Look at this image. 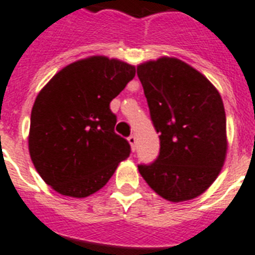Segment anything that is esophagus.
<instances>
[{
	"label": "esophagus",
	"instance_id": "esophagus-1",
	"mask_svg": "<svg viewBox=\"0 0 255 255\" xmlns=\"http://www.w3.org/2000/svg\"><path fill=\"white\" fill-rule=\"evenodd\" d=\"M128 143L131 144L132 151H135V148H136V136L135 135L129 136V137H128Z\"/></svg>",
	"mask_w": 255,
	"mask_h": 255
}]
</instances>
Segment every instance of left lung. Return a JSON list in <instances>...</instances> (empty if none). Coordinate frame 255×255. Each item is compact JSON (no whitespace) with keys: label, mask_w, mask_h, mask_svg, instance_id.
I'll return each mask as SVG.
<instances>
[{"label":"left lung","mask_w":255,"mask_h":255,"mask_svg":"<svg viewBox=\"0 0 255 255\" xmlns=\"http://www.w3.org/2000/svg\"><path fill=\"white\" fill-rule=\"evenodd\" d=\"M160 153L139 172L166 201L199 197L218 178L227 153L226 114L211 81L179 58L163 56L137 65Z\"/></svg>","instance_id":"1"}]
</instances>
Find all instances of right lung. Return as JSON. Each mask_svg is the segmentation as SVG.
<instances>
[{
    "label": "right lung",
    "instance_id": "1",
    "mask_svg": "<svg viewBox=\"0 0 255 255\" xmlns=\"http://www.w3.org/2000/svg\"><path fill=\"white\" fill-rule=\"evenodd\" d=\"M135 65L89 56L64 67L38 92L29 128L33 166L54 191L87 198L104 187L129 156L115 133L110 103L135 77Z\"/></svg>",
    "mask_w": 255,
    "mask_h": 255
}]
</instances>
